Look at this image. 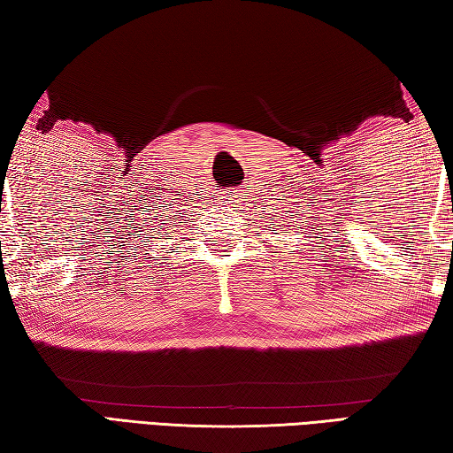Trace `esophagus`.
<instances>
[{"instance_id": "34e87169", "label": "esophagus", "mask_w": 453, "mask_h": 453, "mask_svg": "<svg viewBox=\"0 0 453 453\" xmlns=\"http://www.w3.org/2000/svg\"><path fill=\"white\" fill-rule=\"evenodd\" d=\"M234 197H237V196H235V191H229L226 199H232V202H234ZM240 197H242V196H240Z\"/></svg>"}]
</instances>
